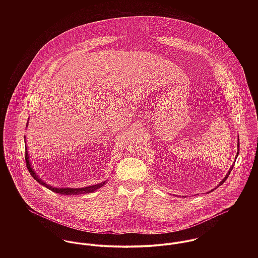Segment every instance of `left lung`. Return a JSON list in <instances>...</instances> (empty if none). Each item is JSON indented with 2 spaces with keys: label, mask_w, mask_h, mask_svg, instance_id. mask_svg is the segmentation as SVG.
I'll return each instance as SVG.
<instances>
[{
  "label": "left lung",
  "mask_w": 258,
  "mask_h": 258,
  "mask_svg": "<svg viewBox=\"0 0 258 258\" xmlns=\"http://www.w3.org/2000/svg\"><path fill=\"white\" fill-rule=\"evenodd\" d=\"M238 154H239V139H238V143H237V154H236V156H235V158H237V156H238ZM233 166H234V162H233V164H232V166L230 167V169H229V171H228V173L225 175V177L221 180V183L219 184V185H221V184H223L225 181H226V179L228 178V176H229V174H230V172L232 171V169H233ZM218 187V186H217ZM214 190V189H213ZM213 190H210L209 192H211V191H213Z\"/></svg>",
  "instance_id": "8db88e82"
}]
</instances>
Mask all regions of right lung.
Masks as SVG:
<instances>
[{
    "label": "right lung",
    "instance_id": "1",
    "mask_svg": "<svg viewBox=\"0 0 258 258\" xmlns=\"http://www.w3.org/2000/svg\"><path fill=\"white\" fill-rule=\"evenodd\" d=\"M28 126V124H27ZM26 161H27V168L30 172V174L32 175V177L37 181V183H39L42 185H44L45 187H47L48 189L56 192V194H59V195H70V196H74V195H82V194H88V192H93L95 191L96 189H98L99 187H101L102 185L106 184V182H102V183H99V184H92V185H89V186H85V187H77V188H74V187H55V186H52V185H49L48 184H46L45 182H43L37 174L36 172L33 170L31 164H30V161H29V154H28V150L26 147Z\"/></svg>",
    "mask_w": 258,
    "mask_h": 258
}]
</instances>
